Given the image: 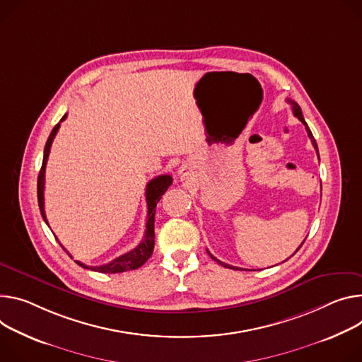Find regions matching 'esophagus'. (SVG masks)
<instances>
[{"label":"esophagus","mask_w":362,"mask_h":362,"mask_svg":"<svg viewBox=\"0 0 362 362\" xmlns=\"http://www.w3.org/2000/svg\"><path fill=\"white\" fill-rule=\"evenodd\" d=\"M179 176L182 180H186L192 176V169L189 168V164H182L180 169H179Z\"/></svg>","instance_id":"1"}]
</instances>
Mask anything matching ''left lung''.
<instances>
[{"mask_svg": "<svg viewBox=\"0 0 362 362\" xmlns=\"http://www.w3.org/2000/svg\"><path fill=\"white\" fill-rule=\"evenodd\" d=\"M287 103L291 105V111H293V114H294V117H298L303 124H305V127H306V131H308V136H309V139H310V141H312V144H313V147H315V150H316V153H317V144H316V141H315V139H313V134H312V131H310V128L308 127V124H306V121H305V118H303V114H302V110H300V107L296 104L294 101H291V100H287ZM317 156H319V153H317ZM305 243V241H303ZM303 243L300 244V247L303 245ZM299 247V248H300ZM299 248L296 250V252L299 251ZM208 254H209V257L214 259V261H216L218 264H221L222 267H226V269H235V270H241V269H238V267H234V266H229V264H226V262H222V261H219L218 258H215L209 251H208ZM294 255V254H293ZM288 259V258H287Z\"/></svg>", "mask_w": 362, "mask_h": 362, "instance_id": "8db88e82", "label": "left lung"}]
</instances>
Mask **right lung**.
I'll use <instances>...</instances> for the list:
<instances>
[{"label": "right lung", "mask_w": 362, "mask_h": 362, "mask_svg": "<svg viewBox=\"0 0 362 362\" xmlns=\"http://www.w3.org/2000/svg\"><path fill=\"white\" fill-rule=\"evenodd\" d=\"M66 119V114H64L60 119L64 121ZM60 122L54 125V128L52 129V133L47 139V143L45 146V154H43V163H42V169L39 173V179H37V199H39V208H40V214L45 219V222L49 225L47 218H46V212H45V173H46V163L49 158V153H50V147L53 143L54 136L57 134ZM173 179L169 175H161L153 180H150L147 183L146 187V201H147V222H146V234L143 241L134 248L131 250L119 257H117L115 259L110 261L108 264L104 266H96V267H89L85 266L83 262L76 261V264H79L83 269H89L98 273H124V272H129V270H136L139 267H141L144 262L151 257L153 254V248H154V215H156V205L158 204V201L161 199V196L164 194L169 189V186L172 185ZM50 228V226H49ZM63 248V247H62ZM64 250V248H63ZM68 252V251H66ZM69 254V252H68ZM71 255V254H69Z\"/></svg>", "instance_id": "right-lung-1"}]
</instances>
